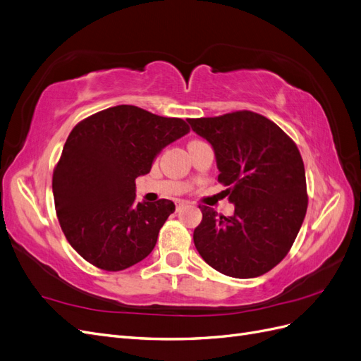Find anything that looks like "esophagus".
Returning <instances> with one entry per match:
<instances>
[{
    "mask_svg": "<svg viewBox=\"0 0 361 361\" xmlns=\"http://www.w3.org/2000/svg\"><path fill=\"white\" fill-rule=\"evenodd\" d=\"M174 203H176V207H178V209H179V207L185 206V204H188V202H185V200H176Z\"/></svg>",
    "mask_w": 361,
    "mask_h": 361,
    "instance_id": "esophagus-1",
    "label": "esophagus"
}]
</instances>
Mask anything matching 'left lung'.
Returning a JSON list of instances; mask_svg holds the SVG:
<instances>
[{"label":"left lung","instance_id":"8db88e82","mask_svg":"<svg viewBox=\"0 0 361 361\" xmlns=\"http://www.w3.org/2000/svg\"><path fill=\"white\" fill-rule=\"evenodd\" d=\"M214 147L218 182L235 204L232 216L200 204L194 245L207 265L235 279H253L289 253L307 211L304 162L293 140L265 116L243 110L188 118Z\"/></svg>","mask_w":361,"mask_h":361}]
</instances>
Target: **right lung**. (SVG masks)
<instances>
[{
	"label": "right lung",
	"mask_w": 361,
	"mask_h": 361,
	"mask_svg": "<svg viewBox=\"0 0 361 361\" xmlns=\"http://www.w3.org/2000/svg\"><path fill=\"white\" fill-rule=\"evenodd\" d=\"M190 133L178 117L117 105L87 117L64 143L52 174L61 231L96 268L122 271L154 250L174 203L135 202V179L167 145Z\"/></svg>",
	"instance_id": "1"
}]
</instances>
